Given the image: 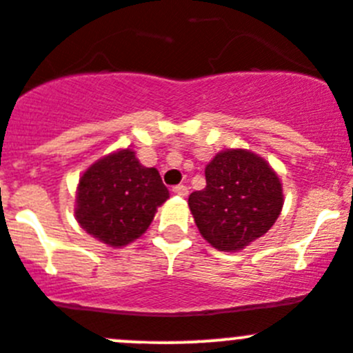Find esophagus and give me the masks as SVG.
Returning <instances> with one entry per match:
<instances>
[{
  "mask_svg": "<svg viewBox=\"0 0 353 353\" xmlns=\"http://www.w3.org/2000/svg\"><path fill=\"white\" fill-rule=\"evenodd\" d=\"M172 191H174V194H177V196H183V198L188 196V193H190V190H188L184 184H177V186L172 188Z\"/></svg>",
  "mask_w": 353,
  "mask_h": 353,
  "instance_id": "obj_1",
  "label": "esophagus"
}]
</instances>
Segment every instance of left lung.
<instances>
[{"label": "left lung", "instance_id": "8db88e82", "mask_svg": "<svg viewBox=\"0 0 353 353\" xmlns=\"http://www.w3.org/2000/svg\"><path fill=\"white\" fill-rule=\"evenodd\" d=\"M207 186L188 198L201 236L221 252H236L263 236L283 208L281 181L246 150H225L205 167Z\"/></svg>", "mask_w": 353, "mask_h": 353}]
</instances>
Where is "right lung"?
<instances>
[{"instance_id":"add662e5","label":"right lung","mask_w":353,"mask_h":353,"mask_svg":"<svg viewBox=\"0 0 353 353\" xmlns=\"http://www.w3.org/2000/svg\"><path fill=\"white\" fill-rule=\"evenodd\" d=\"M169 198L159 170L143 167L131 150L98 160L79 179L77 215L84 231L110 246L134 241Z\"/></svg>"}]
</instances>
